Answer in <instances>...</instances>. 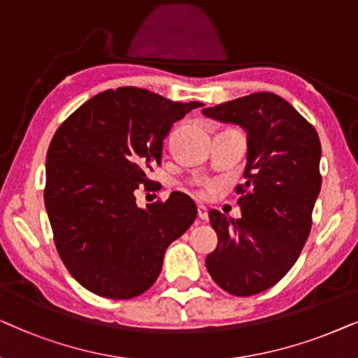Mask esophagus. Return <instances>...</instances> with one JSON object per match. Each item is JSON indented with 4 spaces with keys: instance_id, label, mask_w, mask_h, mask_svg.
Returning a JSON list of instances; mask_svg holds the SVG:
<instances>
[{
    "instance_id": "esophagus-1",
    "label": "esophagus",
    "mask_w": 358,
    "mask_h": 358,
    "mask_svg": "<svg viewBox=\"0 0 358 358\" xmlns=\"http://www.w3.org/2000/svg\"><path fill=\"white\" fill-rule=\"evenodd\" d=\"M198 217L201 219V221H208V211L204 206H198Z\"/></svg>"
}]
</instances>
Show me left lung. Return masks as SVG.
<instances>
[{
	"label": "left lung",
	"mask_w": 358,
	"mask_h": 358,
	"mask_svg": "<svg viewBox=\"0 0 358 358\" xmlns=\"http://www.w3.org/2000/svg\"><path fill=\"white\" fill-rule=\"evenodd\" d=\"M201 113L247 134L245 183L236 188L242 217L209 211L217 247L206 268L224 292L252 296L278 283L306 244L321 192V142L311 124L273 93H252Z\"/></svg>",
	"instance_id": "8db88e82"
}]
</instances>
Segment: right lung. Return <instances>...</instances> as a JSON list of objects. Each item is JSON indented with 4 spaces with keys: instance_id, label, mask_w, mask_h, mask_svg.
<instances>
[{
    "instance_id": "add662e5",
    "label": "right lung",
    "mask_w": 358,
    "mask_h": 358,
    "mask_svg": "<svg viewBox=\"0 0 358 358\" xmlns=\"http://www.w3.org/2000/svg\"><path fill=\"white\" fill-rule=\"evenodd\" d=\"M201 103L170 101L149 90H106L57 129L47 150L44 201L55 247L70 275L98 296L131 299L159 278L166 247L196 219L173 192L136 204L147 171L160 165L173 122Z\"/></svg>"
}]
</instances>
